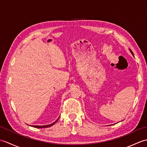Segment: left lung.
Listing matches in <instances>:
<instances>
[{
    "instance_id": "left-lung-1",
    "label": "left lung",
    "mask_w": 147,
    "mask_h": 147,
    "mask_svg": "<svg viewBox=\"0 0 147 147\" xmlns=\"http://www.w3.org/2000/svg\"><path fill=\"white\" fill-rule=\"evenodd\" d=\"M130 51H131V54L133 55V52H132L131 51V50H130Z\"/></svg>"
}]
</instances>
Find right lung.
<instances>
[{
  "instance_id": "right-lung-1",
  "label": "right lung",
  "mask_w": 147,
  "mask_h": 147,
  "mask_svg": "<svg viewBox=\"0 0 147 147\" xmlns=\"http://www.w3.org/2000/svg\"><path fill=\"white\" fill-rule=\"evenodd\" d=\"M59 119V118L57 119V120ZM57 121H55L54 123H53L52 124H49V125H45V126H33V127H36V128H45V127H50V126H53L54 125V124L56 123V122L57 121Z\"/></svg>"
}]
</instances>
